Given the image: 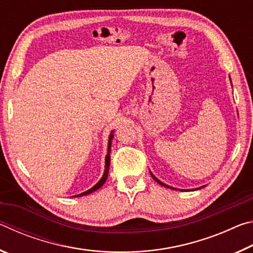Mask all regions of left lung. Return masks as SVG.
I'll list each match as a JSON object with an SVG mask.
<instances>
[{
  "label": "left lung",
  "mask_w": 253,
  "mask_h": 253,
  "mask_svg": "<svg viewBox=\"0 0 253 253\" xmlns=\"http://www.w3.org/2000/svg\"><path fill=\"white\" fill-rule=\"evenodd\" d=\"M151 175H152V177L155 179V181L158 183V184H161V185H163V186H165V187H169V188H172V190H176V188H174V187H170V186H169V185H166V184H164L163 182H161L160 179H158L157 177H155L154 176V175L151 173ZM201 187H203V186H201ZM194 190H199V188H193V190H191V191H194ZM181 191H183V190H181Z\"/></svg>",
  "instance_id": "left-lung-1"
}]
</instances>
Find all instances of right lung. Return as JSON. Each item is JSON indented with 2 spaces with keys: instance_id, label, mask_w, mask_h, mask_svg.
<instances>
[{
  "instance_id": "1",
  "label": "right lung",
  "mask_w": 253,
  "mask_h": 253,
  "mask_svg": "<svg viewBox=\"0 0 253 253\" xmlns=\"http://www.w3.org/2000/svg\"><path fill=\"white\" fill-rule=\"evenodd\" d=\"M113 137H114V135H113V131H111V134L109 135V138H108V153H107V155H106V162H105V172H104V175H102V177L99 179V182H98L95 186H92L90 190H88V191H85V192H84V193H81V194H78V195H75V196H84V195H88V194H90V193H92V192H95V191H97L98 188H100L102 185H104L105 184V182H106V179H107V177H108V172H109V165H110V146H111V139H113Z\"/></svg>"
}]
</instances>
